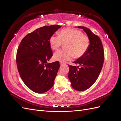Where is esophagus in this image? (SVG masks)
Here are the masks:
<instances>
[{
    "instance_id": "obj_1",
    "label": "esophagus",
    "mask_w": 121,
    "mask_h": 121,
    "mask_svg": "<svg viewBox=\"0 0 121 121\" xmlns=\"http://www.w3.org/2000/svg\"><path fill=\"white\" fill-rule=\"evenodd\" d=\"M60 65H65V63H60Z\"/></svg>"
}]
</instances>
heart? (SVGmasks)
<instances>
[{
  "instance_id": "1",
  "label": "heart",
  "mask_w": 121,
  "mask_h": 121,
  "mask_svg": "<svg viewBox=\"0 0 121 121\" xmlns=\"http://www.w3.org/2000/svg\"><path fill=\"white\" fill-rule=\"evenodd\" d=\"M51 48L57 50L65 44V49H61L55 52L54 60L60 62L70 60L74 56L76 58L83 56L89 46V39L81 31L75 29L67 28L61 30L58 36L52 35L49 38Z\"/></svg>"
}]
</instances>
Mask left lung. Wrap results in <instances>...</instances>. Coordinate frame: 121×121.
<instances>
[{"label": "left lung", "mask_w": 121, "mask_h": 121, "mask_svg": "<svg viewBox=\"0 0 121 121\" xmlns=\"http://www.w3.org/2000/svg\"><path fill=\"white\" fill-rule=\"evenodd\" d=\"M83 29L89 38L90 44L86 52L73 63L79 66L69 65L68 78L72 87L79 91H84L92 86L97 79L103 66L104 51L100 38L90 29L78 26Z\"/></svg>", "instance_id": "1"}]
</instances>
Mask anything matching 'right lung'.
Returning <instances> with one entry per match:
<instances>
[{
  "label": "right lung",
  "instance_id": "add662e5",
  "mask_svg": "<svg viewBox=\"0 0 121 121\" xmlns=\"http://www.w3.org/2000/svg\"><path fill=\"white\" fill-rule=\"evenodd\" d=\"M60 26H46L37 29L22 40L17 52L18 71L24 83L37 93L49 90L54 82L60 65L48 63L52 56L49 38Z\"/></svg>",
  "mask_w": 121,
  "mask_h": 121
}]
</instances>
